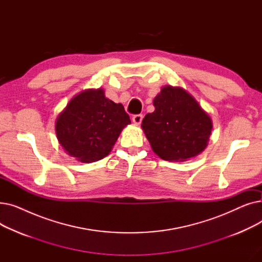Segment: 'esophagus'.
I'll use <instances>...</instances> for the list:
<instances>
[{
  "label": "esophagus",
  "mask_w": 262,
  "mask_h": 262,
  "mask_svg": "<svg viewBox=\"0 0 262 262\" xmlns=\"http://www.w3.org/2000/svg\"><path fill=\"white\" fill-rule=\"evenodd\" d=\"M142 119H143V115L141 114H138V115H135L133 117V122L135 124H137V125H139V124L142 122Z\"/></svg>",
  "instance_id": "esophagus-1"
}]
</instances>
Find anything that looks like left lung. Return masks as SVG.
I'll use <instances>...</instances> for the list:
<instances>
[{
  "label": "left lung",
  "mask_w": 262,
  "mask_h": 262,
  "mask_svg": "<svg viewBox=\"0 0 262 262\" xmlns=\"http://www.w3.org/2000/svg\"><path fill=\"white\" fill-rule=\"evenodd\" d=\"M155 110L142 121L154 152L163 160L184 161L207 146L212 129L209 116L186 90L163 87L154 99Z\"/></svg>",
  "instance_id": "1"
}]
</instances>
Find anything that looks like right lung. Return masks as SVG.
Returning <instances> with one entry per match:
<instances>
[{"label": "right lung", "mask_w": 262, "mask_h": 262, "mask_svg": "<svg viewBox=\"0 0 262 262\" xmlns=\"http://www.w3.org/2000/svg\"><path fill=\"white\" fill-rule=\"evenodd\" d=\"M129 123L122 104L105 98L102 89L87 90L76 95L60 114L56 135L69 155L88 163L107 156Z\"/></svg>", "instance_id": "right-lung-1"}]
</instances>
